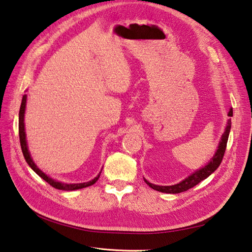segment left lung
Here are the masks:
<instances>
[{
    "mask_svg": "<svg viewBox=\"0 0 252 252\" xmlns=\"http://www.w3.org/2000/svg\"><path fill=\"white\" fill-rule=\"evenodd\" d=\"M227 115L233 116V109H230ZM231 124H232L231 120H228L227 124H226V128H225V131L222 135L220 143H219V145H218L217 152L215 153L214 156H212V158L208 161V164L204 166L203 168H200L195 172H193L191 176H189L188 178L184 179L183 181L175 184V186H166V187L165 186H156V184L150 183L149 181H147L144 179L145 183H147L150 188H152L153 189H156V191H158V192L169 193V194H178V193L188 191V189H192L193 187L196 186V184H198L200 181L205 180V179L208 178L211 175V173L214 172L221 164L223 156H224V153H225L226 143H227V140H228V135H230V130H231Z\"/></svg>",
    "mask_w": 252,
    "mask_h": 252,
    "instance_id": "left-lung-1",
    "label": "left lung"
}]
</instances>
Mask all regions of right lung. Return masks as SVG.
<instances>
[{"instance_id":"obj_1","label":"right lung","mask_w":252,"mask_h":252,"mask_svg":"<svg viewBox=\"0 0 252 252\" xmlns=\"http://www.w3.org/2000/svg\"><path fill=\"white\" fill-rule=\"evenodd\" d=\"M26 103H27V94H25L22 97V101H21V105H20V110H19V139H20V145H21V150H22V154L25 156V159L31 168L34 170L38 176H40L43 180H45L49 186H52L55 189H63V191H74V189H84L86 187H91L93 184H94L97 182V180L100 177V172L99 175L94 178L93 180L88 181V182H84V183H63L59 182L57 180H54L50 177H48L47 175H45L38 167L34 164L33 161L29 150H28V145H27V140H26V131H25V111H26Z\"/></svg>"}]
</instances>
